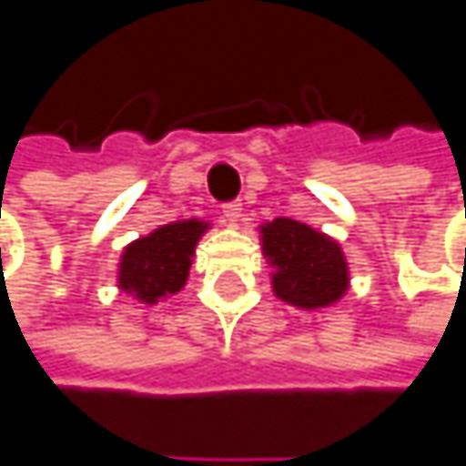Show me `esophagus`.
I'll return each mask as SVG.
<instances>
[{"label": "esophagus", "instance_id": "1", "mask_svg": "<svg viewBox=\"0 0 466 466\" xmlns=\"http://www.w3.org/2000/svg\"><path fill=\"white\" fill-rule=\"evenodd\" d=\"M240 218H243V204H240V201H228V204H223V220H226L228 226H235Z\"/></svg>", "mask_w": 466, "mask_h": 466}]
</instances>
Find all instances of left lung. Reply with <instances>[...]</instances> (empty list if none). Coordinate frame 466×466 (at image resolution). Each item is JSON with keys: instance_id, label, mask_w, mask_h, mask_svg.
I'll return each instance as SVG.
<instances>
[{"instance_id": "obj_1", "label": "left lung", "mask_w": 466, "mask_h": 466, "mask_svg": "<svg viewBox=\"0 0 466 466\" xmlns=\"http://www.w3.org/2000/svg\"><path fill=\"white\" fill-rule=\"evenodd\" d=\"M273 292L298 309L331 307L348 289V262L337 240L307 223L276 218L262 228Z\"/></svg>"}]
</instances>
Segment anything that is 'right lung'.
<instances>
[{
  "mask_svg": "<svg viewBox=\"0 0 466 466\" xmlns=\"http://www.w3.org/2000/svg\"><path fill=\"white\" fill-rule=\"evenodd\" d=\"M209 223L190 218L154 228L129 243L118 262V287L140 304H157L179 292L190 276L193 254Z\"/></svg>",
  "mask_w": 466,
  "mask_h": 466,
  "instance_id": "1",
  "label": "right lung"
}]
</instances>
